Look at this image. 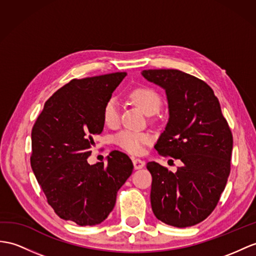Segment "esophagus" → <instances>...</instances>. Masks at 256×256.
I'll use <instances>...</instances> for the list:
<instances>
[{
  "label": "esophagus",
  "mask_w": 256,
  "mask_h": 256,
  "mask_svg": "<svg viewBox=\"0 0 256 256\" xmlns=\"http://www.w3.org/2000/svg\"><path fill=\"white\" fill-rule=\"evenodd\" d=\"M132 163H134V170H141V168L144 167V165H146L144 160H142L140 158H134L132 160Z\"/></svg>",
  "instance_id": "34e87169"
}]
</instances>
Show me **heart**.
I'll list each match as a JSON object with an SVG mask.
<instances>
[{
    "label": "heart",
    "instance_id": "obj_1",
    "mask_svg": "<svg viewBox=\"0 0 256 256\" xmlns=\"http://www.w3.org/2000/svg\"><path fill=\"white\" fill-rule=\"evenodd\" d=\"M130 98L148 115L158 113L162 105L158 93L148 86H139L130 92ZM103 120L110 127H114L120 120V108L114 98L108 100L103 108ZM150 136L132 130H122L114 136V142L124 151L132 154H140L143 148L150 142Z\"/></svg>",
    "mask_w": 256,
    "mask_h": 256
}]
</instances>
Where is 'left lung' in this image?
Returning a JSON list of instances; mask_svg holds the SVG:
<instances>
[{"label":"left lung","mask_w":256,"mask_h":256,"mask_svg":"<svg viewBox=\"0 0 256 256\" xmlns=\"http://www.w3.org/2000/svg\"><path fill=\"white\" fill-rule=\"evenodd\" d=\"M166 92L170 118L155 144L163 156L182 162L172 172L148 162L151 205L158 220L178 228L203 222L214 210L230 174L232 134L210 86L177 70H143Z\"/></svg>","instance_id":"1"}]
</instances>
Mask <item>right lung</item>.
I'll list each match as a JSON object with an SVG mask.
<instances>
[{
	"label": "right lung",
	"instance_id": "1",
	"mask_svg": "<svg viewBox=\"0 0 256 256\" xmlns=\"http://www.w3.org/2000/svg\"><path fill=\"white\" fill-rule=\"evenodd\" d=\"M126 72L72 79L50 98L31 132L30 163L48 203L62 220L79 226L101 224L117 191L132 175V160L120 151L108 164H88L94 136L103 132V108Z\"/></svg>",
	"mask_w": 256,
	"mask_h": 256
}]
</instances>
